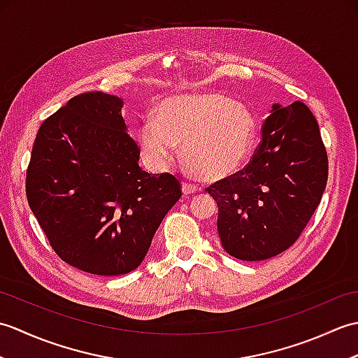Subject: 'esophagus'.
Returning a JSON list of instances; mask_svg holds the SVG:
<instances>
[{"label":"esophagus","mask_w":358,"mask_h":358,"mask_svg":"<svg viewBox=\"0 0 358 358\" xmlns=\"http://www.w3.org/2000/svg\"><path fill=\"white\" fill-rule=\"evenodd\" d=\"M196 191H199V187H196L195 185L187 183V181H183V194H185V195L195 194Z\"/></svg>","instance_id":"obj_1"}]
</instances>
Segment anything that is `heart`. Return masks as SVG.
<instances>
[{"instance_id":"obj_1","label":"heart","mask_w":358,"mask_h":358,"mask_svg":"<svg viewBox=\"0 0 358 358\" xmlns=\"http://www.w3.org/2000/svg\"><path fill=\"white\" fill-rule=\"evenodd\" d=\"M252 141L250 113L215 94L171 98L159 106L157 120L148 117L140 126L141 148L152 164L169 163L177 144H183L186 166L203 180H220L237 171Z\"/></svg>"}]
</instances>
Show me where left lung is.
<instances>
[{
	"label": "left lung",
	"instance_id": "left-lung-1",
	"mask_svg": "<svg viewBox=\"0 0 358 358\" xmlns=\"http://www.w3.org/2000/svg\"><path fill=\"white\" fill-rule=\"evenodd\" d=\"M328 169L320 129L308 106L273 104L249 163L206 187L218 206L223 249L245 262L285 252L320 204Z\"/></svg>",
	"mask_w": 358,
	"mask_h": 358
}]
</instances>
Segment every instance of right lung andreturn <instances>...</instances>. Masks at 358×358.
<instances>
[{
	"label": "right lung",
	"instance_id": "add662e5",
	"mask_svg": "<svg viewBox=\"0 0 358 358\" xmlns=\"http://www.w3.org/2000/svg\"><path fill=\"white\" fill-rule=\"evenodd\" d=\"M121 106L103 92L71 98L38 129L26 173L29 206L53 252L94 275L138 268L181 196L177 177L138 166Z\"/></svg>",
	"mask_w": 358,
	"mask_h": 358
}]
</instances>
